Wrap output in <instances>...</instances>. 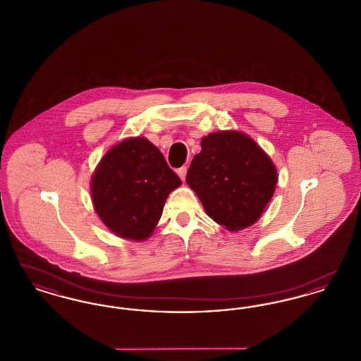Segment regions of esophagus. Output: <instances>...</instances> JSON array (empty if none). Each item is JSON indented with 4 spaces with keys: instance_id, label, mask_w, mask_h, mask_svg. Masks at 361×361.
I'll return each instance as SVG.
<instances>
[{
    "instance_id": "esophagus-1",
    "label": "esophagus",
    "mask_w": 361,
    "mask_h": 361,
    "mask_svg": "<svg viewBox=\"0 0 361 361\" xmlns=\"http://www.w3.org/2000/svg\"><path fill=\"white\" fill-rule=\"evenodd\" d=\"M177 174L180 176V178L184 181L185 176H187V166H181L180 169H177Z\"/></svg>"
}]
</instances>
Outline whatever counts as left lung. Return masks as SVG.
<instances>
[{
  "label": "left lung",
  "mask_w": 361,
  "mask_h": 361,
  "mask_svg": "<svg viewBox=\"0 0 361 361\" xmlns=\"http://www.w3.org/2000/svg\"><path fill=\"white\" fill-rule=\"evenodd\" d=\"M187 184L209 218L230 231L256 224L271 202L277 172L268 154L246 134L218 131L202 139Z\"/></svg>",
  "instance_id": "8db88e82"
}]
</instances>
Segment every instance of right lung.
Here are the masks:
<instances>
[{
    "mask_svg": "<svg viewBox=\"0 0 361 361\" xmlns=\"http://www.w3.org/2000/svg\"><path fill=\"white\" fill-rule=\"evenodd\" d=\"M180 177L146 137L108 150L92 177V202L103 224L126 240L149 238Z\"/></svg>",
    "mask_w": 361,
    "mask_h": 361,
    "instance_id": "1",
    "label": "right lung"
}]
</instances>
